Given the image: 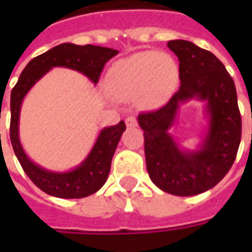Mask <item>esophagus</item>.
I'll list each match as a JSON object with an SVG mask.
<instances>
[{
    "label": "esophagus",
    "mask_w": 252,
    "mask_h": 252,
    "mask_svg": "<svg viewBox=\"0 0 252 252\" xmlns=\"http://www.w3.org/2000/svg\"><path fill=\"white\" fill-rule=\"evenodd\" d=\"M126 124L128 128H133V126H137V119L135 116H128L126 119Z\"/></svg>",
    "instance_id": "34e87169"
}]
</instances>
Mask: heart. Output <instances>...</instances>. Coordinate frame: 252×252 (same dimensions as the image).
Instances as JSON below:
<instances>
[{
    "mask_svg": "<svg viewBox=\"0 0 252 252\" xmlns=\"http://www.w3.org/2000/svg\"><path fill=\"white\" fill-rule=\"evenodd\" d=\"M178 68L167 54L140 52L117 62L110 68L109 83L120 98H132L147 92L151 98H159L174 86Z\"/></svg>",
    "mask_w": 252,
    "mask_h": 252,
    "instance_id": "b5f03b06",
    "label": "heart"
}]
</instances>
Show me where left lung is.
Instances as JSON below:
<instances>
[{
	"label": "left lung",
	"mask_w": 252,
	"mask_h": 252,
	"mask_svg": "<svg viewBox=\"0 0 252 252\" xmlns=\"http://www.w3.org/2000/svg\"><path fill=\"white\" fill-rule=\"evenodd\" d=\"M167 47L180 61V89L137 121L151 181L166 193L188 197L212 189L229 171L242 139V117L233 79L211 51L186 40H170ZM193 98L207 102L208 129L200 150L185 152L168 131L180 104Z\"/></svg>",
	"instance_id": "left-lung-1"
}]
</instances>
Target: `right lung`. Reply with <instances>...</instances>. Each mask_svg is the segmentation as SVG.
Masks as SVG:
<instances>
[{
    "label": "right lung",
    "instance_id": "add662e5",
    "mask_svg": "<svg viewBox=\"0 0 252 252\" xmlns=\"http://www.w3.org/2000/svg\"><path fill=\"white\" fill-rule=\"evenodd\" d=\"M119 54L106 47L77 46L63 43L39 57L33 58L21 72L10 93V142L21 167L30 180L44 193L59 198H83L102 188L110 171V163L120 142L126 123L120 121L99 132L97 142L86 159L78 167L66 173H55L33 163L21 147L19 137V120L21 102L30 89L52 67H67L82 72L95 85L105 63Z\"/></svg>",
    "mask_w": 252,
    "mask_h": 252
}]
</instances>
